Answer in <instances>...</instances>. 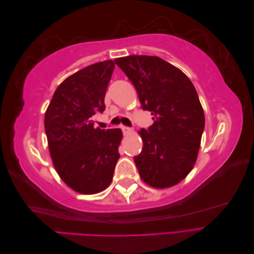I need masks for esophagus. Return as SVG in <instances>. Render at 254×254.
Wrapping results in <instances>:
<instances>
[{"instance_id": "1", "label": "esophagus", "mask_w": 254, "mask_h": 254, "mask_svg": "<svg viewBox=\"0 0 254 254\" xmlns=\"http://www.w3.org/2000/svg\"><path fill=\"white\" fill-rule=\"evenodd\" d=\"M122 131H123V133L127 135V134H129V133H131V132H132V128L126 127V126H122Z\"/></svg>"}]
</instances>
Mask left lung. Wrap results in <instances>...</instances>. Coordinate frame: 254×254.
Wrapping results in <instances>:
<instances>
[{"label":"left lung","instance_id":"obj_1","mask_svg":"<svg viewBox=\"0 0 254 254\" xmlns=\"http://www.w3.org/2000/svg\"><path fill=\"white\" fill-rule=\"evenodd\" d=\"M133 83L153 124L142 128L143 149L134 157L142 180L157 189L179 183L193 168L204 129L197 91L179 68L157 56L114 60Z\"/></svg>","mask_w":254,"mask_h":254}]
</instances>
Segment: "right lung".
<instances>
[{"mask_svg": "<svg viewBox=\"0 0 254 254\" xmlns=\"http://www.w3.org/2000/svg\"><path fill=\"white\" fill-rule=\"evenodd\" d=\"M112 60L83 67L59 84L44 117L50 153L60 178L81 194L109 187L120 158L122 130L94 127L105 110Z\"/></svg>", "mask_w": 254, "mask_h": 254, "instance_id": "add662e5", "label": "right lung"}]
</instances>
